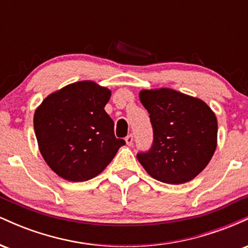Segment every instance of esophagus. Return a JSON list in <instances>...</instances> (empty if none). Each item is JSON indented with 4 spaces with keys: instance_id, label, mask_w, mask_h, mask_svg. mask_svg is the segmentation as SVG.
Listing matches in <instances>:
<instances>
[{
    "instance_id": "esophagus-1",
    "label": "esophagus",
    "mask_w": 248,
    "mask_h": 248,
    "mask_svg": "<svg viewBox=\"0 0 248 248\" xmlns=\"http://www.w3.org/2000/svg\"><path fill=\"white\" fill-rule=\"evenodd\" d=\"M124 140H126V143L128 144V146H132V144H133V140H134L133 134H129V135H128L127 138L124 139Z\"/></svg>"
}]
</instances>
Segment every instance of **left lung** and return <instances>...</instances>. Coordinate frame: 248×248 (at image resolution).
<instances>
[{"mask_svg":"<svg viewBox=\"0 0 248 248\" xmlns=\"http://www.w3.org/2000/svg\"><path fill=\"white\" fill-rule=\"evenodd\" d=\"M140 100L149 113L153 146L138 160L157 181L182 184L204 170L217 147L218 124L203 100L171 88L143 90Z\"/></svg>","mask_w":248,"mask_h":248,"instance_id":"8db88e82","label":"left lung"}]
</instances>
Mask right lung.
Masks as SVG:
<instances>
[{"instance_id":"add662e5","label":"right lung","mask_w":248,"mask_h":248,"mask_svg":"<svg viewBox=\"0 0 248 248\" xmlns=\"http://www.w3.org/2000/svg\"><path fill=\"white\" fill-rule=\"evenodd\" d=\"M109 98L108 88L84 80L51 93L37 107L33 128L39 152L62 178L95 177L126 144L115 138L114 122L105 110Z\"/></svg>"}]
</instances>
